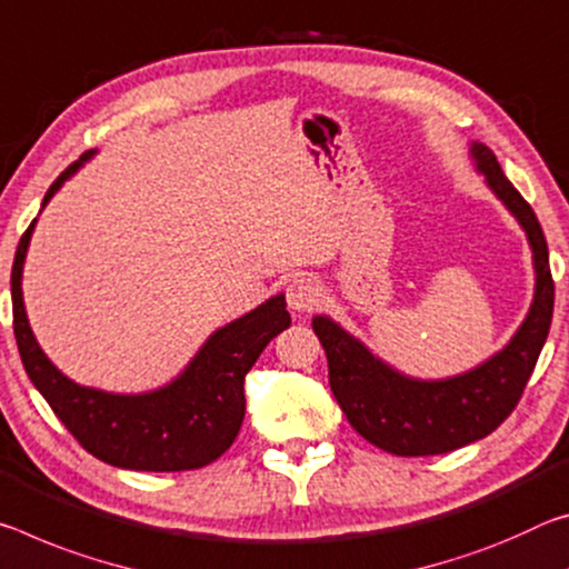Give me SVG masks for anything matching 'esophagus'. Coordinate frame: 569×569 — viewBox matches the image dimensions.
I'll return each mask as SVG.
<instances>
[{
    "instance_id": "34e87169",
    "label": "esophagus",
    "mask_w": 569,
    "mask_h": 569,
    "mask_svg": "<svg viewBox=\"0 0 569 569\" xmlns=\"http://www.w3.org/2000/svg\"><path fill=\"white\" fill-rule=\"evenodd\" d=\"M284 295H287V305H290V310L310 312L312 307L320 302L322 290L312 277H295L292 282L287 284Z\"/></svg>"
}]
</instances>
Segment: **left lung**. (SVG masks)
Masks as SVG:
<instances>
[{
  "mask_svg": "<svg viewBox=\"0 0 569 569\" xmlns=\"http://www.w3.org/2000/svg\"><path fill=\"white\" fill-rule=\"evenodd\" d=\"M471 158L532 247L535 300L509 346L461 376L416 380L386 366L338 322L325 315L312 318L342 413L362 439L396 456L449 453L497 431L525 393L552 322L555 282L542 227L487 146L471 143Z\"/></svg>",
  "mask_w": 569,
  "mask_h": 569,
  "instance_id": "8db88e82",
  "label": "left lung"
}]
</instances>
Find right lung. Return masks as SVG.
Instances as JSON below:
<instances>
[{"instance_id":"1","label":"right lung","mask_w":569,"mask_h":569,"mask_svg":"<svg viewBox=\"0 0 569 569\" xmlns=\"http://www.w3.org/2000/svg\"><path fill=\"white\" fill-rule=\"evenodd\" d=\"M96 151L64 169L42 209L60 186ZM37 219L17 247L12 264L14 338L27 376L48 400L54 416L96 459L133 471H191L217 461L234 443L244 421V376L269 340L290 328L284 295L223 325L203 342L179 378L151 393L120 396L72 383L37 346L22 300V269Z\"/></svg>"}]
</instances>
